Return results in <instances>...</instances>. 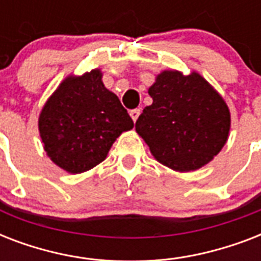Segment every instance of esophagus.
<instances>
[{
	"label": "esophagus",
	"instance_id": "34e87169",
	"mask_svg": "<svg viewBox=\"0 0 261 261\" xmlns=\"http://www.w3.org/2000/svg\"><path fill=\"white\" fill-rule=\"evenodd\" d=\"M139 115H141V108H135V110L130 111V116L133 118L134 122H137V119H138Z\"/></svg>",
	"mask_w": 261,
	"mask_h": 261
}]
</instances>
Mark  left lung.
I'll return each mask as SVG.
<instances>
[{
    "label": "left lung",
    "instance_id": "1",
    "mask_svg": "<svg viewBox=\"0 0 261 261\" xmlns=\"http://www.w3.org/2000/svg\"><path fill=\"white\" fill-rule=\"evenodd\" d=\"M135 128L151 154L174 171L202 168L226 143L230 112L222 97L198 73L164 71L149 89Z\"/></svg>",
    "mask_w": 261,
    "mask_h": 261
}]
</instances>
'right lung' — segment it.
<instances>
[{
  "mask_svg": "<svg viewBox=\"0 0 261 261\" xmlns=\"http://www.w3.org/2000/svg\"><path fill=\"white\" fill-rule=\"evenodd\" d=\"M134 127L98 70L65 80L39 118L44 150L58 167L81 173L104 161L115 139Z\"/></svg>",
  "mask_w": 261,
  "mask_h": 261,
  "instance_id": "1",
  "label": "right lung"
}]
</instances>
